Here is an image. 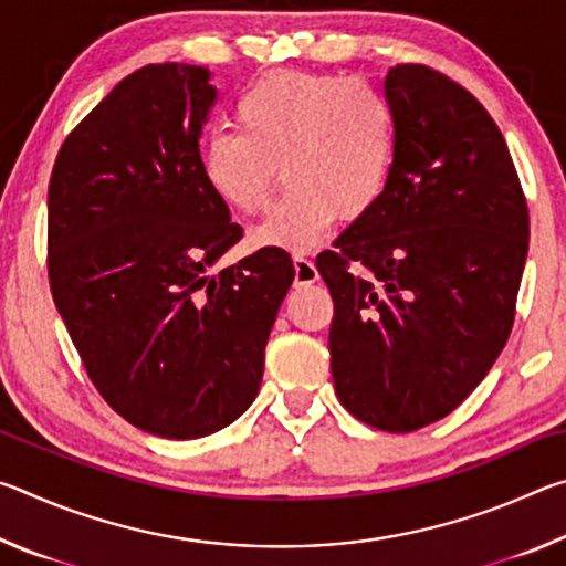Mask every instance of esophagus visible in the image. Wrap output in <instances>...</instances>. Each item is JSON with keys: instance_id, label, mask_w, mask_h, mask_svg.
<instances>
[{"instance_id": "34e87169", "label": "esophagus", "mask_w": 566, "mask_h": 566, "mask_svg": "<svg viewBox=\"0 0 566 566\" xmlns=\"http://www.w3.org/2000/svg\"><path fill=\"white\" fill-rule=\"evenodd\" d=\"M292 262H294V284L296 286H310L319 280L317 266H314V262L306 254H294Z\"/></svg>"}]
</instances>
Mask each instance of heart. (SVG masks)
Segmentation results:
<instances>
[{
	"label": "heart",
	"instance_id": "heart-1",
	"mask_svg": "<svg viewBox=\"0 0 566 566\" xmlns=\"http://www.w3.org/2000/svg\"><path fill=\"white\" fill-rule=\"evenodd\" d=\"M237 129L202 145V177L239 214L270 205L276 167L290 189L252 232L256 247L310 252L332 227L361 219L385 197L397 151V122L385 94L337 74L280 70L242 92Z\"/></svg>",
	"mask_w": 566,
	"mask_h": 566
}]
</instances>
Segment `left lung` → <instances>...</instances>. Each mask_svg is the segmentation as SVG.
I'll return each instance as SVG.
<instances>
[{
  "label": "left lung",
  "instance_id": "obj_1",
  "mask_svg": "<svg viewBox=\"0 0 566 566\" xmlns=\"http://www.w3.org/2000/svg\"><path fill=\"white\" fill-rule=\"evenodd\" d=\"M385 94L397 122L387 191L317 270L339 401L407 434L462 405L510 339L530 212L500 127L462 84L397 64Z\"/></svg>",
  "mask_w": 566,
  "mask_h": 566
}]
</instances>
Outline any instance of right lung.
<instances>
[{"instance_id": "1", "label": "right lung", "mask_w": 566, "mask_h": 566, "mask_svg": "<svg viewBox=\"0 0 566 566\" xmlns=\"http://www.w3.org/2000/svg\"><path fill=\"white\" fill-rule=\"evenodd\" d=\"M195 64H147L56 155L46 270L104 401L142 432L197 439L252 405L294 264L264 247L209 274L242 227L202 177L217 90Z\"/></svg>"}]
</instances>
